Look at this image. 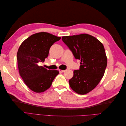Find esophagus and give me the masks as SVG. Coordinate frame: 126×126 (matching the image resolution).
<instances>
[{
    "label": "esophagus",
    "mask_w": 126,
    "mask_h": 126,
    "mask_svg": "<svg viewBox=\"0 0 126 126\" xmlns=\"http://www.w3.org/2000/svg\"><path fill=\"white\" fill-rule=\"evenodd\" d=\"M66 70H60V69H59V72H64V71H65Z\"/></svg>",
    "instance_id": "esophagus-1"
}]
</instances>
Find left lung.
I'll use <instances>...</instances> for the list:
<instances>
[{
  "instance_id": "1",
  "label": "left lung",
  "mask_w": 126,
  "mask_h": 126,
  "mask_svg": "<svg viewBox=\"0 0 126 126\" xmlns=\"http://www.w3.org/2000/svg\"><path fill=\"white\" fill-rule=\"evenodd\" d=\"M62 40L76 59L80 60L79 70L74 71L69 80L71 88L76 93L86 94L93 90L104 76L107 59L102 44L86 33L63 36Z\"/></svg>"
}]
</instances>
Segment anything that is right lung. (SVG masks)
<instances>
[{"instance_id":"add662e5","label":"right lung","mask_w":126,"mask_h":126,"mask_svg":"<svg viewBox=\"0 0 126 126\" xmlns=\"http://www.w3.org/2000/svg\"><path fill=\"white\" fill-rule=\"evenodd\" d=\"M61 37L48 32L33 34L20 46L17 55L19 74L24 82L36 93H43L50 87L57 70H48L38 65L45 62L51 46Z\"/></svg>"}]
</instances>
